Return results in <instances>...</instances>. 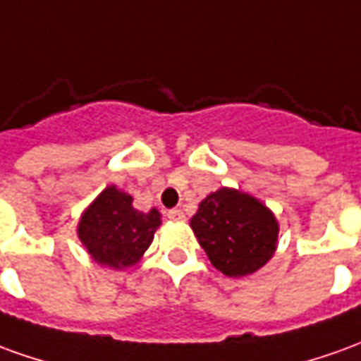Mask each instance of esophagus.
I'll use <instances>...</instances> for the list:
<instances>
[{
  "instance_id": "obj_1",
  "label": "esophagus",
  "mask_w": 361,
  "mask_h": 361,
  "mask_svg": "<svg viewBox=\"0 0 361 361\" xmlns=\"http://www.w3.org/2000/svg\"><path fill=\"white\" fill-rule=\"evenodd\" d=\"M168 219H172V221H183L185 215H183L181 209H170V211H168Z\"/></svg>"
}]
</instances>
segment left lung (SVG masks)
Returning a JSON list of instances; mask_svg holds the SVG:
<instances>
[{
	"mask_svg": "<svg viewBox=\"0 0 361 361\" xmlns=\"http://www.w3.org/2000/svg\"><path fill=\"white\" fill-rule=\"evenodd\" d=\"M189 224L211 264L228 277L258 271L276 252V216L238 189L221 188L207 195Z\"/></svg>",
	"mask_w": 361,
	"mask_h": 361,
	"instance_id": "obj_1",
	"label": "left lung"
}]
</instances>
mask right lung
<instances>
[{
  "instance_id": "right-lung-1",
  "label": "right lung",
  "mask_w": 361,
  "mask_h": 361,
  "mask_svg": "<svg viewBox=\"0 0 361 361\" xmlns=\"http://www.w3.org/2000/svg\"><path fill=\"white\" fill-rule=\"evenodd\" d=\"M160 224L158 209L142 213L128 193L109 185L84 211L78 236L97 264L123 269L142 258Z\"/></svg>"
}]
</instances>
